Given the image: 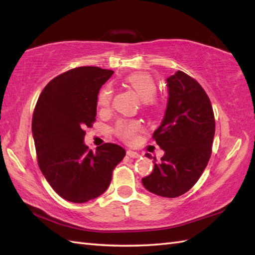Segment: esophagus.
I'll use <instances>...</instances> for the list:
<instances>
[{
  "instance_id": "obj_1",
  "label": "esophagus",
  "mask_w": 255,
  "mask_h": 255,
  "mask_svg": "<svg viewBox=\"0 0 255 255\" xmlns=\"http://www.w3.org/2000/svg\"><path fill=\"white\" fill-rule=\"evenodd\" d=\"M127 155L130 156V158H132V159H137V158H139V156H140L139 153L134 152V151H131V150H128L127 151Z\"/></svg>"
}]
</instances>
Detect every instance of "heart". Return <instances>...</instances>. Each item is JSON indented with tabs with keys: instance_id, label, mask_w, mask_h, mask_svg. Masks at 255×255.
Here are the masks:
<instances>
[{
	"instance_id": "obj_1",
	"label": "heart",
	"mask_w": 255,
	"mask_h": 255,
	"mask_svg": "<svg viewBox=\"0 0 255 255\" xmlns=\"http://www.w3.org/2000/svg\"><path fill=\"white\" fill-rule=\"evenodd\" d=\"M125 83L131 88L138 96L143 101L144 105L153 107L156 105L154 95L156 93V84L154 80L147 73L136 72L129 74L125 78ZM112 89L110 86H104L97 95V105L100 107H107L112 100ZM140 124L138 122H119L116 125V133L119 137L127 141L133 139L134 134L140 130Z\"/></svg>"
}]
</instances>
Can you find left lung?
Segmentation results:
<instances>
[{
	"instance_id": "left-lung-1",
	"label": "left lung",
	"mask_w": 255,
	"mask_h": 255,
	"mask_svg": "<svg viewBox=\"0 0 255 255\" xmlns=\"http://www.w3.org/2000/svg\"><path fill=\"white\" fill-rule=\"evenodd\" d=\"M166 86L164 117L153 133L164 154L159 163L154 160L151 174L141 181L149 192L174 198L189 191L207 166L215 117L206 92L186 73L175 72L166 79Z\"/></svg>"
}]
</instances>
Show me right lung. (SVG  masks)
Segmentation results:
<instances>
[{
    "instance_id": "obj_1",
    "label": "right lung",
    "mask_w": 255,
    "mask_h": 255,
    "mask_svg": "<svg viewBox=\"0 0 255 255\" xmlns=\"http://www.w3.org/2000/svg\"><path fill=\"white\" fill-rule=\"evenodd\" d=\"M112 70L80 67L58 75L42 90L32 115L31 131L38 165L58 195L86 203L108 188L126 151L115 143L89 150L85 127L95 121L97 95Z\"/></svg>"
}]
</instances>
